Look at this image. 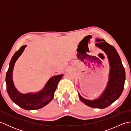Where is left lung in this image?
<instances>
[{"instance_id":"8db88e82","label":"left lung","mask_w":131,"mask_h":131,"mask_svg":"<svg viewBox=\"0 0 131 131\" xmlns=\"http://www.w3.org/2000/svg\"><path fill=\"white\" fill-rule=\"evenodd\" d=\"M95 46L107 55L110 65L108 81L105 90L100 96L93 100H87L78 95L81 101L91 107L104 108L112 104L121 96L126 79L125 70L120 56L114 47L104 39H97Z\"/></svg>"}]
</instances>
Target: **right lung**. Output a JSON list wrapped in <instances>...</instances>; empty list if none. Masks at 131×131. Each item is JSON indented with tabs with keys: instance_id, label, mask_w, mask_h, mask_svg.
I'll return each instance as SVG.
<instances>
[{
	"instance_id": "obj_1",
	"label": "right lung",
	"mask_w": 131,
	"mask_h": 131,
	"mask_svg": "<svg viewBox=\"0 0 131 131\" xmlns=\"http://www.w3.org/2000/svg\"><path fill=\"white\" fill-rule=\"evenodd\" d=\"M26 47V45L22 46L11 58L5 78L7 91L12 101L20 107L27 110L39 109L45 106L53 98L58 83L63 74L51 78L42 90L37 93L23 94L19 92L14 84L12 78L13 71L16 61L23 53Z\"/></svg>"
}]
</instances>
